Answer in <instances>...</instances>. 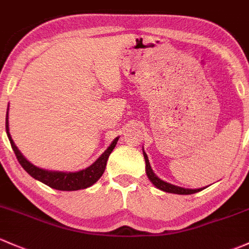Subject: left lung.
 Instances as JSON below:
<instances>
[{"label": "left lung", "instance_id": "1", "mask_svg": "<svg viewBox=\"0 0 249 249\" xmlns=\"http://www.w3.org/2000/svg\"><path fill=\"white\" fill-rule=\"evenodd\" d=\"M143 157H145V160H146V173L147 176H148L149 180L152 181V183L154 184V185L157 186L158 189L162 190V191L165 192H171V194H177V195H191V194H196V192L200 191V190L205 189H196V190H191V189H184V188H179V186H176V185H172V184H168L166 181L161 180V179H159L157 177L156 175H154V172L152 171L151 168V165H149V161H148V158H147V154L143 152Z\"/></svg>", "mask_w": 249, "mask_h": 249}]
</instances>
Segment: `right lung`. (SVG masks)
<instances>
[{
	"label": "right lung",
	"mask_w": 249,
	"mask_h": 249,
	"mask_svg": "<svg viewBox=\"0 0 249 249\" xmlns=\"http://www.w3.org/2000/svg\"><path fill=\"white\" fill-rule=\"evenodd\" d=\"M6 130L8 139L10 141V145H12L13 151H14L15 156H17L18 161L20 162L21 166L23 167V170L28 173L29 176H32L34 179H38L41 183L46 184L50 188L60 190V191H74V190H81V189H87L89 186H91L92 184H95L98 179L101 178V176L103 175L104 170L107 166V160H108L109 156L113 152V149L116 146L117 140L119 138H116L113 141L109 148L96 160L95 162L85 170L79 171V172L74 173H66V172H52V171H46L39 168L34 165H32L31 162L27 161L25 157L20 153V151L18 149V147L15 146L14 141L12 140V136L9 134V127H8V113L6 116Z\"/></svg>",
	"instance_id": "add662e5"
}]
</instances>
